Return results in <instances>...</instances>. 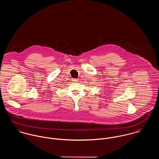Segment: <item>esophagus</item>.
Segmentation results:
<instances>
[{
    "mask_svg": "<svg viewBox=\"0 0 159 159\" xmlns=\"http://www.w3.org/2000/svg\"><path fill=\"white\" fill-rule=\"evenodd\" d=\"M72 81H73V82H74V83H76V82L78 81V80L77 79H73Z\"/></svg>",
    "mask_w": 159,
    "mask_h": 159,
    "instance_id": "34e87169",
    "label": "esophagus"
}]
</instances>
